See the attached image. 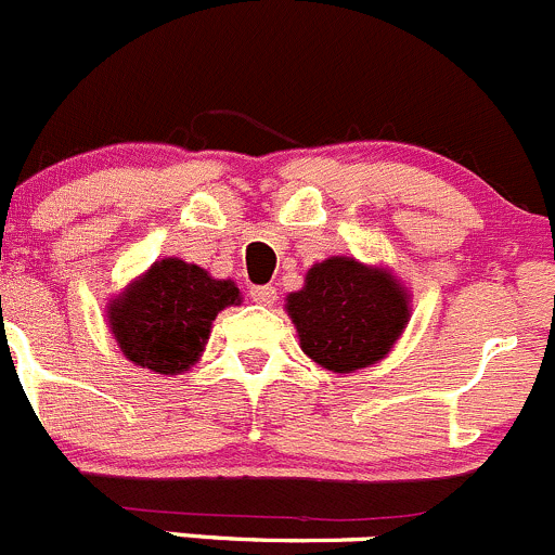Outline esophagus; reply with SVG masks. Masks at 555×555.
<instances>
[{"instance_id":"obj_1","label":"esophagus","mask_w":555,"mask_h":555,"mask_svg":"<svg viewBox=\"0 0 555 555\" xmlns=\"http://www.w3.org/2000/svg\"><path fill=\"white\" fill-rule=\"evenodd\" d=\"M249 295L255 304L273 306V300H276V287H271V284H262V287H251Z\"/></svg>"}]
</instances>
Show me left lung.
<instances>
[{
  "instance_id": "1",
  "label": "left lung",
  "mask_w": 555,
  "mask_h": 555,
  "mask_svg": "<svg viewBox=\"0 0 555 555\" xmlns=\"http://www.w3.org/2000/svg\"><path fill=\"white\" fill-rule=\"evenodd\" d=\"M300 349L320 369L352 374L390 354L412 317V300L387 266L336 255L306 271L304 287L284 298Z\"/></svg>"
}]
</instances>
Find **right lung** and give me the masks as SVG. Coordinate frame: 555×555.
I'll use <instances>...</instances> for the list:
<instances>
[{
    "mask_svg": "<svg viewBox=\"0 0 555 555\" xmlns=\"http://www.w3.org/2000/svg\"><path fill=\"white\" fill-rule=\"evenodd\" d=\"M228 306H241L233 279H214L195 262L165 257L113 295L107 327L124 358L176 376L201 360L214 320Z\"/></svg>",
    "mask_w": 555,
    "mask_h": 555,
    "instance_id": "add662e5",
    "label": "right lung"
}]
</instances>
